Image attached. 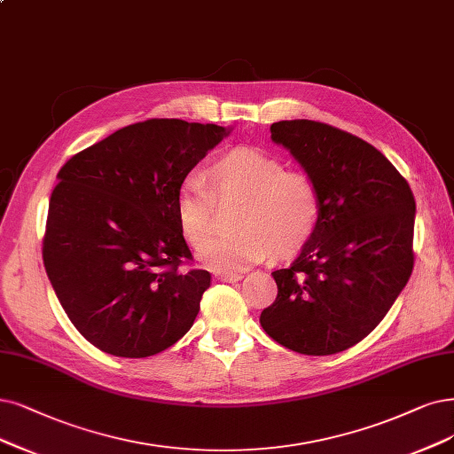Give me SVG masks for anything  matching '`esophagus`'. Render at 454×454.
<instances>
[{
  "label": "esophagus",
  "instance_id": "1",
  "mask_svg": "<svg viewBox=\"0 0 454 454\" xmlns=\"http://www.w3.org/2000/svg\"><path fill=\"white\" fill-rule=\"evenodd\" d=\"M215 278L221 280V282H238V280H241L243 277H241L239 273H216Z\"/></svg>",
  "mask_w": 454,
  "mask_h": 454
}]
</instances>
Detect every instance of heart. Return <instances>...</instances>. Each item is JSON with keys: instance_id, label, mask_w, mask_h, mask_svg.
Wrapping results in <instances>:
<instances>
[{"instance_id": "1", "label": "heart", "mask_w": 454, "mask_h": 454, "mask_svg": "<svg viewBox=\"0 0 454 454\" xmlns=\"http://www.w3.org/2000/svg\"><path fill=\"white\" fill-rule=\"evenodd\" d=\"M241 200L233 237H210L215 201ZM179 230L200 260L224 273L243 271L273 253L275 258L295 256L320 224L322 194L303 172H290L278 157L260 149H231L213 160L200 177L184 179L177 191Z\"/></svg>"}]
</instances>
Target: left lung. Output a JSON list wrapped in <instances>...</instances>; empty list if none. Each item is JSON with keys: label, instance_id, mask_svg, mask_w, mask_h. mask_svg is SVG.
I'll return each mask as SVG.
<instances>
[{"label": "left lung", "instance_id": "obj_1", "mask_svg": "<svg viewBox=\"0 0 454 454\" xmlns=\"http://www.w3.org/2000/svg\"><path fill=\"white\" fill-rule=\"evenodd\" d=\"M271 138L316 181L322 216L297 260L273 271L278 294L260 324L297 354H339L376 329L411 277L415 198L374 145L346 130L294 120L273 123Z\"/></svg>", "mask_w": 454, "mask_h": 454}]
</instances>
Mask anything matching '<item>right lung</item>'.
<instances>
[{"label":"right lung","mask_w":454,"mask_h":454,"mask_svg":"<svg viewBox=\"0 0 454 454\" xmlns=\"http://www.w3.org/2000/svg\"><path fill=\"white\" fill-rule=\"evenodd\" d=\"M228 134L213 123L147 120L67 160L50 196L43 262L80 334L115 357L174 346L200 310L211 275L177 223L184 177Z\"/></svg>","instance_id":"obj_1"}]
</instances>
